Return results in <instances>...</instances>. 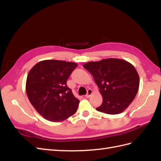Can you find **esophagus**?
I'll return each mask as SVG.
<instances>
[{
  "instance_id": "esophagus-1",
  "label": "esophagus",
  "mask_w": 161,
  "mask_h": 161,
  "mask_svg": "<svg viewBox=\"0 0 161 161\" xmlns=\"http://www.w3.org/2000/svg\"><path fill=\"white\" fill-rule=\"evenodd\" d=\"M92 93H93V91H92V90L91 89H88L87 90V93H86V95L85 96V97H89L91 95H92Z\"/></svg>"
}]
</instances>
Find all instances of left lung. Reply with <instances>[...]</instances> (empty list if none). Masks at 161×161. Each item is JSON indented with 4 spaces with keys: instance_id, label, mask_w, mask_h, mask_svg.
<instances>
[{
    "instance_id": "left-lung-1",
    "label": "left lung",
    "mask_w": 161,
    "mask_h": 161,
    "mask_svg": "<svg viewBox=\"0 0 161 161\" xmlns=\"http://www.w3.org/2000/svg\"><path fill=\"white\" fill-rule=\"evenodd\" d=\"M100 89L103 103L96 110L108 114L123 112L133 102L140 86L134 66L125 60L106 58L85 64Z\"/></svg>"
}]
</instances>
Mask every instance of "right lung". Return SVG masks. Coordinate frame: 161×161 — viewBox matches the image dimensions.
Listing matches in <instances>:
<instances>
[{"instance_id": "add662e5", "label": "right lung", "mask_w": 161, "mask_h": 161, "mask_svg": "<svg viewBox=\"0 0 161 161\" xmlns=\"http://www.w3.org/2000/svg\"><path fill=\"white\" fill-rule=\"evenodd\" d=\"M77 64L58 60L38 62L29 71L26 91L29 101L47 120L58 122L76 112L80 100L67 86Z\"/></svg>"}]
</instances>
